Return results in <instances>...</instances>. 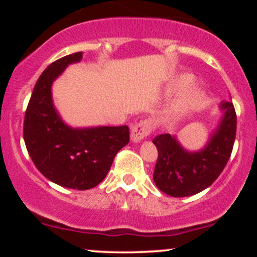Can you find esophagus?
Instances as JSON below:
<instances>
[{
    "mask_svg": "<svg viewBox=\"0 0 257 257\" xmlns=\"http://www.w3.org/2000/svg\"><path fill=\"white\" fill-rule=\"evenodd\" d=\"M150 132H151V126H150V123L147 120H141V122L133 125L131 131L133 143H140L144 138H146L150 134Z\"/></svg>",
    "mask_w": 257,
    "mask_h": 257,
    "instance_id": "esophagus-1",
    "label": "esophagus"
}]
</instances>
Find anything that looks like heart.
Wrapping results in <instances>:
<instances>
[{
  "label": "heart",
  "mask_w": 257,
  "mask_h": 257,
  "mask_svg": "<svg viewBox=\"0 0 257 257\" xmlns=\"http://www.w3.org/2000/svg\"><path fill=\"white\" fill-rule=\"evenodd\" d=\"M190 83V78L184 77L181 78V85H186ZM204 100V93L199 88H187L184 90V93L180 95V98L174 106V111L178 114H185L188 112L198 108L200 104Z\"/></svg>",
  "instance_id": "obj_1"
}]
</instances>
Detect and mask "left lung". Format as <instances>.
Wrapping results in <instances>:
<instances>
[{"instance_id": "8db88e82", "label": "left lung", "mask_w": 257, "mask_h": 257, "mask_svg": "<svg viewBox=\"0 0 257 257\" xmlns=\"http://www.w3.org/2000/svg\"><path fill=\"white\" fill-rule=\"evenodd\" d=\"M219 107L222 118L199 151H187L170 134L153 139L158 150L153 180L162 192L172 197L193 196L208 188L222 173L234 145L237 114L231 101H222Z\"/></svg>"}]
</instances>
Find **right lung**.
<instances>
[{
	"instance_id": "right-lung-1",
	"label": "right lung",
	"mask_w": 257,
	"mask_h": 257,
	"mask_svg": "<svg viewBox=\"0 0 257 257\" xmlns=\"http://www.w3.org/2000/svg\"><path fill=\"white\" fill-rule=\"evenodd\" d=\"M81 60L82 52L58 59L37 79L25 112L24 141L32 162L47 179L83 191L105 179L114 156L129 143V128H72L59 116L52 84L70 64Z\"/></svg>"
}]
</instances>
